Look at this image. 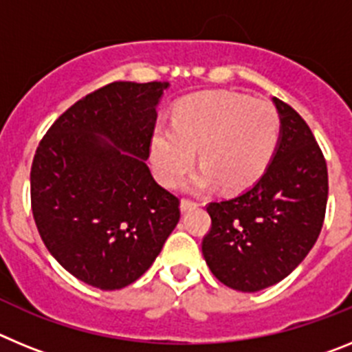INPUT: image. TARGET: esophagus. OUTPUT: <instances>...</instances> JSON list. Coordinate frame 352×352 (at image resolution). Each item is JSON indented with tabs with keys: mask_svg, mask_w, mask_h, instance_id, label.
Instances as JSON below:
<instances>
[{
	"mask_svg": "<svg viewBox=\"0 0 352 352\" xmlns=\"http://www.w3.org/2000/svg\"><path fill=\"white\" fill-rule=\"evenodd\" d=\"M197 206H199V204L195 203V201H192V199H188V197L182 199V211L192 210V208H197Z\"/></svg>",
	"mask_w": 352,
	"mask_h": 352,
	"instance_id": "esophagus-1",
	"label": "esophagus"
}]
</instances>
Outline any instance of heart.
I'll return each instance as SVG.
<instances>
[{
  "mask_svg": "<svg viewBox=\"0 0 352 352\" xmlns=\"http://www.w3.org/2000/svg\"><path fill=\"white\" fill-rule=\"evenodd\" d=\"M280 139V116L268 100L232 91L186 96L173 123H160L151 138V160L166 185H176L195 162L203 170L195 188L219 182L226 190L254 185L270 166Z\"/></svg>",
  "mask_w": 352,
  "mask_h": 352,
  "instance_id": "heart-1",
  "label": "heart"
}]
</instances>
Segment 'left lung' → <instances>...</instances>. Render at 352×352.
I'll use <instances>...</instances> for the list:
<instances>
[{
  "label": "left lung",
  "instance_id": "1",
  "mask_svg": "<svg viewBox=\"0 0 352 352\" xmlns=\"http://www.w3.org/2000/svg\"><path fill=\"white\" fill-rule=\"evenodd\" d=\"M273 102L280 141L272 164L250 188L206 206V264L243 292L275 285L296 268L319 238L328 203V167L312 130L291 105Z\"/></svg>",
  "mask_w": 352,
  "mask_h": 352
}]
</instances>
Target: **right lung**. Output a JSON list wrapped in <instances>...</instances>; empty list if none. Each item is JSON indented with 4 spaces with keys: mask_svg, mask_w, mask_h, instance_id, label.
Listing matches in <instances>:
<instances>
[{
    "mask_svg": "<svg viewBox=\"0 0 352 352\" xmlns=\"http://www.w3.org/2000/svg\"><path fill=\"white\" fill-rule=\"evenodd\" d=\"M167 86L116 80L95 89L68 107L36 148V229L52 257L84 284L114 291L135 282L178 223L179 199L146 164Z\"/></svg>",
    "mask_w": 352,
    "mask_h": 352,
    "instance_id": "1",
    "label": "right lung"
}]
</instances>
